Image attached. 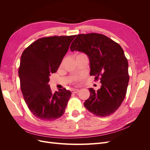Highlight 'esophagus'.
<instances>
[{"label": "esophagus", "mask_w": 150, "mask_h": 150, "mask_svg": "<svg viewBox=\"0 0 150 150\" xmlns=\"http://www.w3.org/2000/svg\"><path fill=\"white\" fill-rule=\"evenodd\" d=\"M72 93H78L79 91V89H72Z\"/></svg>", "instance_id": "esophagus-1"}]
</instances>
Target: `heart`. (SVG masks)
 <instances>
[{
    "label": "heart",
    "mask_w": 150,
    "mask_h": 150,
    "mask_svg": "<svg viewBox=\"0 0 150 150\" xmlns=\"http://www.w3.org/2000/svg\"><path fill=\"white\" fill-rule=\"evenodd\" d=\"M81 78V77L79 76H74L73 79H72V81H73L74 83H78L79 81H80Z\"/></svg>",
    "instance_id": "b5f03b06"
}]
</instances>
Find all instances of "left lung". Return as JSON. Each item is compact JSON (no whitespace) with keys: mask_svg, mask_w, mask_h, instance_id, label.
Returning <instances> with one entry per match:
<instances>
[{"mask_svg":"<svg viewBox=\"0 0 150 150\" xmlns=\"http://www.w3.org/2000/svg\"><path fill=\"white\" fill-rule=\"evenodd\" d=\"M72 51L85 52L90 61L91 76L101 81V88H89L90 96L84 103L87 110L99 117L113 114L126 96L129 83L128 62L120 45L98 33L81 34L72 42Z\"/></svg>","mask_w":150,"mask_h":150,"instance_id":"left-lung-1","label":"left lung"}]
</instances>
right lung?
Here are the masks:
<instances>
[{
    "instance_id": "1",
    "label": "right lung",
    "mask_w": 150,
    "mask_h": 150,
    "mask_svg": "<svg viewBox=\"0 0 150 150\" xmlns=\"http://www.w3.org/2000/svg\"><path fill=\"white\" fill-rule=\"evenodd\" d=\"M76 35L50 36L36 40L22 54L19 76L21 91L30 112L43 121H54L65 112L71 93L65 88L52 93L48 83Z\"/></svg>"
}]
</instances>
